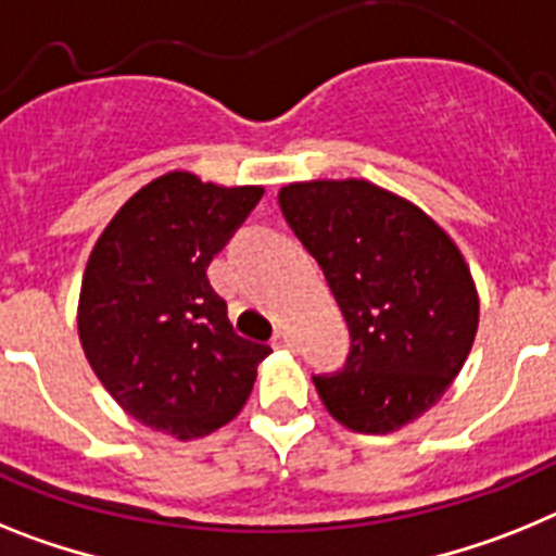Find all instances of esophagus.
Wrapping results in <instances>:
<instances>
[{
    "label": "esophagus",
    "instance_id": "34e87169",
    "mask_svg": "<svg viewBox=\"0 0 556 556\" xmlns=\"http://www.w3.org/2000/svg\"><path fill=\"white\" fill-rule=\"evenodd\" d=\"M274 346H277V350H293V336H291V332L279 330L277 336H274Z\"/></svg>",
    "mask_w": 556,
    "mask_h": 556
}]
</instances>
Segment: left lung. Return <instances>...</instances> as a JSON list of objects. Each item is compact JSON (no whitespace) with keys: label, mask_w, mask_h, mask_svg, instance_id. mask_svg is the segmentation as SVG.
Listing matches in <instances>:
<instances>
[{"label":"left lung","mask_w":556,"mask_h":556,"mask_svg":"<svg viewBox=\"0 0 556 556\" xmlns=\"http://www.w3.org/2000/svg\"><path fill=\"white\" fill-rule=\"evenodd\" d=\"M279 206L352 336L344 371L313 378L318 397L350 431H400L442 400L470 355V265L437 220L366 178L293 181Z\"/></svg>","instance_id":"1"}]
</instances>
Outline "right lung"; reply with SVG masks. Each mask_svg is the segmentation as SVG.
<instances>
[{
    "label": "right lung",
    "mask_w": 556,
    "mask_h": 556,
    "mask_svg": "<svg viewBox=\"0 0 556 556\" xmlns=\"http://www.w3.org/2000/svg\"><path fill=\"white\" fill-rule=\"evenodd\" d=\"M263 187L173 170L134 192L89 254L77 299L86 361L153 431L198 439L238 417L271 346L238 336L206 265Z\"/></svg>",
    "instance_id": "1"
}]
</instances>
